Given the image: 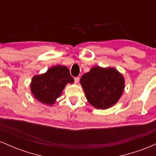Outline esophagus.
Returning a JSON list of instances; mask_svg holds the SVG:
<instances>
[{
  "mask_svg": "<svg viewBox=\"0 0 156 156\" xmlns=\"http://www.w3.org/2000/svg\"><path fill=\"white\" fill-rule=\"evenodd\" d=\"M79 80H80V78H78V77H76V78H74L75 83H78V81H79Z\"/></svg>",
  "mask_w": 156,
  "mask_h": 156,
  "instance_id": "34e87169",
  "label": "esophagus"
}]
</instances>
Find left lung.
Wrapping results in <instances>:
<instances>
[{
    "label": "left lung",
    "instance_id": "1",
    "mask_svg": "<svg viewBox=\"0 0 156 156\" xmlns=\"http://www.w3.org/2000/svg\"><path fill=\"white\" fill-rule=\"evenodd\" d=\"M80 83L87 101L98 109H106L115 105L125 88L124 77L114 67H92L82 76Z\"/></svg>",
    "mask_w": 156,
    "mask_h": 156
}]
</instances>
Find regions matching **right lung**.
<instances>
[{
    "label": "right lung",
    "mask_w": 156,
    "mask_h": 156,
    "mask_svg": "<svg viewBox=\"0 0 156 156\" xmlns=\"http://www.w3.org/2000/svg\"><path fill=\"white\" fill-rule=\"evenodd\" d=\"M73 82L74 79L70 76L69 69L65 66L57 65L50 68L44 74L34 76L31 91L37 101L52 105L61 96L65 86Z\"/></svg>",
    "instance_id": "1"
}]
</instances>
